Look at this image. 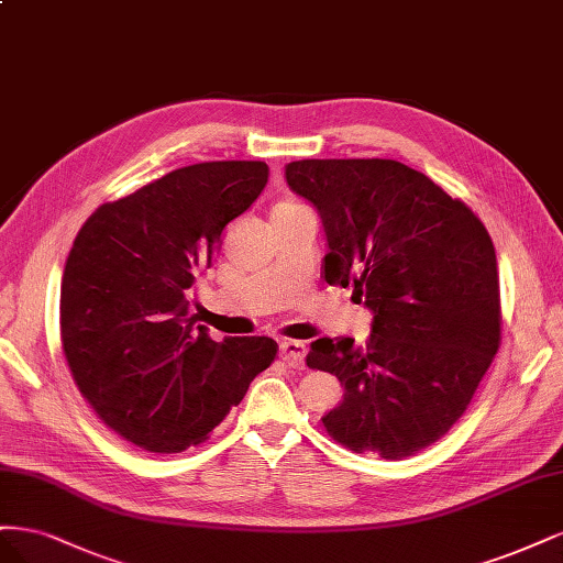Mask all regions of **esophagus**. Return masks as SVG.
<instances>
[{
	"instance_id": "obj_1",
	"label": "esophagus",
	"mask_w": 563,
	"mask_h": 563,
	"mask_svg": "<svg viewBox=\"0 0 563 563\" xmlns=\"http://www.w3.org/2000/svg\"><path fill=\"white\" fill-rule=\"evenodd\" d=\"M280 357H283L285 365L301 369V367H303V360H306V343L292 341V339H285V341L280 343Z\"/></svg>"
}]
</instances>
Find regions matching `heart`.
I'll return each instance as SVG.
<instances>
[{
    "mask_svg": "<svg viewBox=\"0 0 563 563\" xmlns=\"http://www.w3.org/2000/svg\"><path fill=\"white\" fill-rule=\"evenodd\" d=\"M280 206H297V203H280Z\"/></svg>",
    "mask_w": 563,
    "mask_h": 563,
    "instance_id": "b5f03b06",
    "label": "heart"
}]
</instances>
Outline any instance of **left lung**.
I'll return each mask as SVG.
<instances>
[{"label":"left lung","mask_w":563,"mask_h":563,"mask_svg":"<svg viewBox=\"0 0 563 563\" xmlns=\"http://www.w3.org/2000/svg\"><path fill=\"white\" fill-rule=\"evenodd\" d=\"M289 189L318 210L324 280L374 313L365 346L311 343L306 365L334 374L343 400L322 416L355 453L402 461L456 423L500 346L496 250L479 217L393 158H303Z\"/></svg>","instance_id":"left-lung-1"}]
</instances>
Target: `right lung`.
I'll list each match as a JSON object with an SVG mask.
<instances>
[{
  "label": "right lung",
  "instance_id": "right-lung-1",
  "mask_svg": "<svg viewBox=\"0 0 563 563\" xmlns=\"http://www.w3.org/2000/svg\"><path fill=\"white\" fill-rule=\"evenodd\" d=\"M266 183L264 161L177 168L102 203L69 250L60 339L71 378L98 419L144 451L206 442L278 353L268 336L212 341L189 301L224 227Z\"/></svg>",
  "mask_w": 563,
  "mask_h": 563
}]
</instances>
